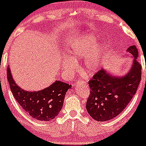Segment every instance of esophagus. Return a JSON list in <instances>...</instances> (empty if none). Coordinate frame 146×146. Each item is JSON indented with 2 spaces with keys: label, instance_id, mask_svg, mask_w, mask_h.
Here are the masks:
<instances>
[{
  "label": "esophagus",
  "instance_id": "esophagus-1",
  "mask_svg": "<svg viewBox=\"0 0 146 146\" xmlns=\"http://www.w3.org/2000/svg\"><path fill=\"white\" fill-rule=\"evenodd\" d=\"M85 84H86V83L84 81H82V80H79V81H78L76 83V86L85 85Z\"/></svg>",
  "mask_w": 146,
  "mask_h": 146
}]
</instances>
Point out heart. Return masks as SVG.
<instances>
[{
	"mask_svg": "<svg viewBox=\"0 0 146 146\" xmlns=\"http://www.w3.org/2000/svg\"><path fill=\"white\" fill-rule=\"evenodd\" d=\"M96 39L92 35H84L76 38L69 48L70 59H65L62 67L67 72L74 69L76 63L74 61L80 58H85L84 69L86 73H92L96 70L102 57L104 54L103 46H97Z\"/></svg>",
	"mask_w": 146,
	"mask_h": 146,
	"instance_id": "1",
	"label": "heart"
}]
</instances>
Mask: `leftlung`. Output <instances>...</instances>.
Wrapping results in <instances>:
<instances>
[{
    "mask_svg": "<svg viewBox=\"0 0 146 146\" xmlns=\"http://www.w3.org/2000/svg\"><path fill=\"white\" fill-rule=\"evenodd\" d=\"M133 57L129 73L124 77H114L100 70L88 81L91 89L86 102L90 116L99 122L110 120L125 109L137 92L141 81L142 66L137 60L138 51L135 45L127 49Z\"/></svg>",
    "mask_w": 146,
    "mask_h": 146,
    "instance_id": "obj_1",
    "label": "left lung"
}]
</instances>
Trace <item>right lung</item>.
Returning a JSON list of instances; mask_svg holds the SVG:
<instances>
[{
  "label": "right lung",
  "mask_w": 146,
  "mask_h": 146,
  "mask_svg": "<svg viewBox=\"0 0 146 146\" xmlns=\"http://www.w3.org/2000/svg\"><path fill=\"white\" fill-rule=\"evenodd\" d=\"M7 78L15 99L32 118L40 121H50L59 114L63 105L67 91L71 86L56 81L50 86L36 92L21 89L12 78L7 67Z\"/></svg>",
  "instance_id": "right-lung-1"
}]
</instances>
